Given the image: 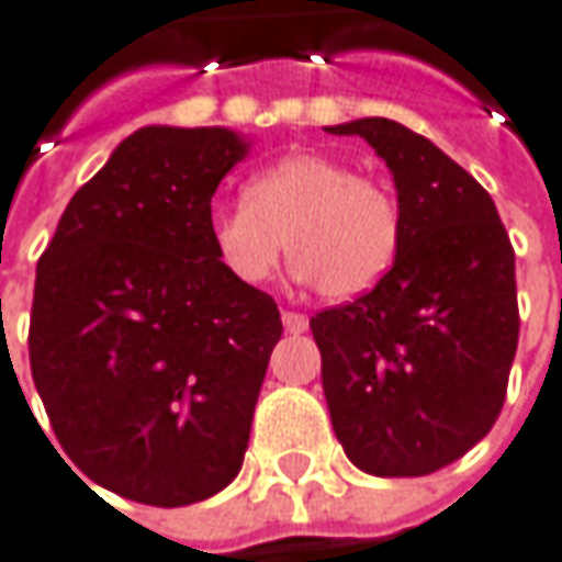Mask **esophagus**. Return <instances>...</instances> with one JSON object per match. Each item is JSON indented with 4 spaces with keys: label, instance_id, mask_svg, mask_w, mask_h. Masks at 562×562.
Segmentation results:
<instances>
[{
    "label": "esophagus",
    "instance_id": "obj_1",
    "mask_svg": "<svg viewBox=\"0 0 562 562\" xmlns=\"http://www.w3.org/2000/svg\"><path fill=\"white\" fill-rule=\"evenodd\" d=\"M281 322H284V330H288V334H303V330H308L306 315H300V312H290V308H284V312H281Z\"/></svg>",
    "mask_w": 562,
    "mask_h": 562
}]
</instances>
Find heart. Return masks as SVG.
Returning a JSON list of instances; mask_svg holds the SVG:
<instances>
[{
    "instance_id": "heart-1",
    "label": "heart",
    "mask_w": 562,
    "mask_h": 562,
    "mask_svg": "<svg viewBox=\"0 0 562 562\" xmlns=\"http://www.w3.org/2000/svg\"><path fill=\"white\" fill-rule=\"evenodd\" d=\"M220 266L237 284H266L284 254L300 284L334 303L359 300L393 269L402 247V206L393 188L359 176L325 150H296L250 176L244 203L210 222Z\"/></svg>"
}]
</instances>
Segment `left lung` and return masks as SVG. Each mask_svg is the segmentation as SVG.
<instances>
[{
	"label": "left lung",
	"mask_w": 562,
	"mask_h": 562,
	"mask_svg": "<svg viewBox=\"0 0 562 562\" xmlns=\"http://www.w3.org/2000/svg\"><path fill=\"white\" fill-rule=\"evenodd\" d=\"M327 132L378 150L402 206L390 274L308 322L330 424L364 473L427 476L498 420L519 337L514 247L488 191L430 138L383 116Z\"/></svg>",
	"instance_id": "left-lung-1"
}]
</instances>
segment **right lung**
I'll use <instances>...</instances> for the list:
<instances>
[{"mask_svg": "<svg viewBox=\"0 0 562 562\" xmlns=\"http://www.w3.org/2000/svg\"><path fill=\"white\" fill-rule=\"evenodd\" d=\"M247 150L222 126L132 132L36 266L30 371L52 430L138 504L210 498L244 464L281 312L220 266L210 201Z\"/></svg>", "mask_w": 562, "mask_h": 562, "instance_id": "obj_1", "label": "right lung"}]
</instances>
